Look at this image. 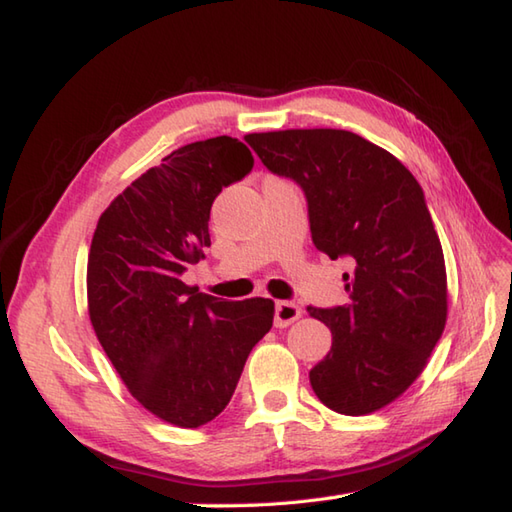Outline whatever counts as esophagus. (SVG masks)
Wrapping results in <instances>:
<instances>
[{"instance_id": "obj_1", "label": "esophagus", "mask_w": 512, "mask_h": 512, "mask_svg": "<svg viewBox=\"0 0 512 512\" xmlns=\"http://www.w3.org/2000/svg\"><path fill=\"white\" fill-rule=\"evenodd\" d=\"M301 317V308L292 301H277L275 306V325L277 328H288L290 323H295Z\"/></svg>"}]
</instances>
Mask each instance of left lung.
<instances>
[{"instance_id": "8db88e82", "label": "left lung", "mask_w": 512, "mask_h": 512, "mask_svg": "<svg viewBox=\"0 0 512 512\" xmlns=\"http://www.w3.org/2000/svg\"><path fill=\"white\" fill-rule=\"evenodd\" d=\"M264 167L299 184L312 244L354 266L347 303L308 308L332 332L310 369L336 413L389 405L418 378L447 323V270L424 191L389 151L345 129L248 134Z\"/></svg>"}]
</instances>
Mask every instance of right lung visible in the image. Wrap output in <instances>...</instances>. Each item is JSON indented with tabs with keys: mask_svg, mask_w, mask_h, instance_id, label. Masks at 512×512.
Returning <instances> with one entry per match:
<instances>
[{
	"mask_svg": "<svg viewBox=\"0 0 512 512\" xmlns=\"http://www.w3.org/2000/svg\"><path fill=\"white\" fill-rule=\"evenodd\" d=\"M255 165L231 136L184 145L101 215L88 259L94 332L132 396L184 429L231 400L246 358L273 328L270 299L222 301L182 281L211 246V204Z\"/></svg>",
	"mask_w": 512,
	"mask_h": 512,
	"instance_id": "obj_1",
	"label": "right lung"
}]
</instances>
